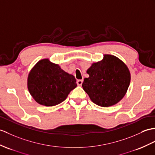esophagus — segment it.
<instances>
[{
    "instance_id": "esophagus-1",
    "label": "esophagus",
    "mask_w": 155,
    "mask_h": 155,
    "mask_svg": "<svg viewBox=\"0 0 155 155\" xmlns=\"http://www.w3.org/2000/svg\"><path fill=\"white\" fill-rule=\"evenodd\" d=\"M82 83H83V80H79L77 81L78 85H79V86H81L82 85Z\"/></svg>"
}]
</instances>
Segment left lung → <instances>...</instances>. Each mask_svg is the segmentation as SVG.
Returning <instances> with one entry per match:
<instances>
[{
	"label": "left lung",
	"instance_id": "1",
	"mask_svg": "<svg viewBox=\"0 0 155 155\" xmlns=\"http://www.w3.org/2000/svg\"><path fill=\"white\" fill-rule=\"evenodd\" d=\"M83 89L94 103L100 107L114 105L122 99L129 87V69L116 56L104 54L101 61L93 63L87 70Z\"/></svg>",
	"mask_w": 155,
	"mask_h": 155
}]
</instances>
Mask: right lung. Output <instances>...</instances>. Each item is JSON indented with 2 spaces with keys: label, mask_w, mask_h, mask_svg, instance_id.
Returning a JSON list of instances; mask_svg holds the SVG:
<instances>
[{
  "label": "right lung",
  "mask_w": 155,
  "mask_h": 155,
  "mask_svg": "<svg viewBox=\"0 0 155 155\" xmlns=\"http://www.w3.org/2000/svg\"><path fill=\"white\" fill-rule=\"evenodd\" d=\"M76 86L73 75L68 74L48 59L39 60L28 75L29 93L37 103L46 107L61 103Z\"/></svg>",
  "instance_id": "add662e5"
}]
</instances>
